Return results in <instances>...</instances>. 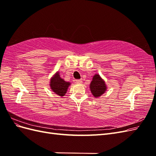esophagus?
<instances>
[{
	"instance_id": "obj_1",
	"label": "esophagus",
	"mask_w": 156,
	"mask_h": 156,
	"mask_svg": "<svg viewBox=\"0 0 156 156\" xmlns=\"http://www.w3.org/2000/svg\"><path fill=\"white\" fill-rule=\"evenodd\" d=\"M75 82L77 83H81L83 81H82V79H77L75 80Z\"/></svg>"
}]
</instances>
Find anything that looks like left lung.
Returning a JSON list of instances; mask_svg holds the SVG:
<instances>
[{
    "label": "left lung",
    "instance_id": "1",
    "mask_svg": "<svg viewBox=\"0 0 156 156\" xmlns=\"http://www.w3.org/2000/svg\"><path fill=\"white\" fill-rule=\"evenodd\" d=\"M90 88L92 95L95 98H98L105 93L107 90V86L104 80L102 79L100 75L95 74L90 84Z\"/></svg>",
    "mask_w": 156,
    "mask_h": 156
}]
</instances>
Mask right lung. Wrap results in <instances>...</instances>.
<instances>
[{
	"mask_svg": "<svg viewBox=\"0 0 156 156\" xmlns=\"http://www.w3.org/2000/svg\"><path fill=\"white\" fill-rule=\"evenodd\" d=\"M70 84V83L65 81L61 78L59 72H57L51 79L49 85L51 89L55 94L60 96H64L66 93Z\"/></svg>",
	"mask_w": 156,
	"mask_h": 156,
	"instance_id": "1",
	"label": "right lung"
}]
</instances>
